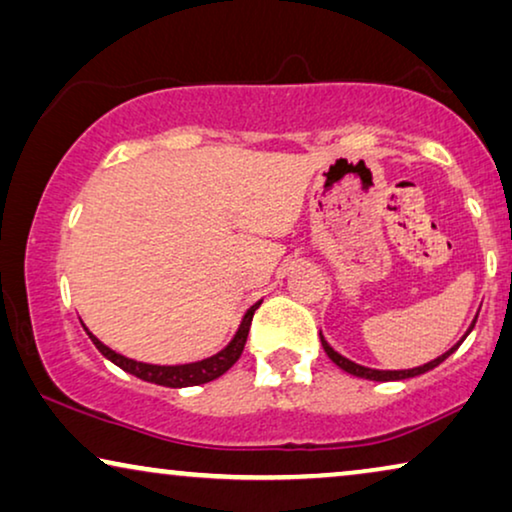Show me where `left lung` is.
<instances>
[{"mask_svg": "<svg viewBox=\"0 0 512 512\" xmlns=\"http://www.w3.org/2000/svg\"><path fill=\"white\" fill-rule=\"evenodd\" d=\"M475 321H478V317H475ZM475 321L471 324V328H468V333L473 331V326H475ZM466 333V335H468ZM466 335L464 338H461L457 345H454L450 352H445L443 356H438V359H433V361H429V363H424V366H419V368H408V370H375V368H366V366H359V363H354V361H349V359H345V356L342 354H338L335 352V349L328 345L326 342V338L324 335H321V345H324V352L328 354V359H331L335 366L338 368H342L345 370V373H349V375H356V377H363V380H375V382H394V380H408V377H417V375H424V373H429V370H433L436 366H440V363H443L447 356H450L452 352H457L459 349V345L461 342L466 340Z\"/></svg>", "mask_w": 512, "mask_h": 512, "instance_id": "1", "label": "left lung"}]
</instances>
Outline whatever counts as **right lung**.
<instances>
[{"instance_id":"1","label":"right lung","mask_w":512,"mask_h":512,"mask_svg":"<svg viewBox=\"0 0 512 512\" xmlns=\"http://www.w3.org/2000/svg\"><path fill=\"white\" fill-rule=\"evenodd\" d=\"M258 305H261V303L249 307V312L244 314L240 328H237L235 338L230 340V345L226 349H221L219 354L209 356V359H202V361H195V363H184V366H151V363L125 359V356L116 354L114 349L102 345V342L97 340L93 333H88V335H90V340H93V345L100 349V352L107 356L111 363H116L118 368H123L125 373L139 377V380L160 384V387H172V389L198 387V384H207V382L216 380V377H221L223 373H226V370L235 366V361L240 359L242 352H244V345H247L251 319H254V312L258 310Z\"/></svg>"}]
</instances>
